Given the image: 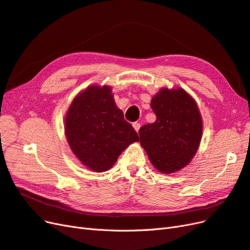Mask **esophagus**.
Returning <instances> with one entry per match:
<instances>
[{
  "label": "esophagus",
  "mask_w": 250,
  "mask_h": 250,
  "mask_svg": "<svg viewBox=\"0 0 250 250\" xmlns=\"http://www.w3.org/2000/svg\"><path fill=\"white\" fill-rule=\"evenodd\" d=\"M133 127L135 128V131L138 133V131H139V128H140V124L139 123H134L133 124Z\"/></svg>",
  "instance_id": "1"
}]
</instances>
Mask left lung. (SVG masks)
I'll return each mask as SVG.
<instances>
[{
  "instance_id": "1",
  "label": "left lung",
  "mask_w": 250,
  "mask_h": 250,
  "mask_svg": "<svg viewBox=\"0 0 250 250\" xmlns=\"http://www.w3.org/2000/svg\"><path fill=\"white\" fill-rule=\"evenodd\" d=\"M150 107L155 123L140 127L141 146L161 173L170 174L187 166L199 147L203 118L195 100L183 88H161Z\"/></svg>"
}]
</instances>
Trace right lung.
I'll list each match as a JSON object with an SVG mask.
<instances>
[{
    "label": "right lung",
    "mask_w": 250,
    "mask_h": 250,
    "mask_svg": "<svg viewBox=\"0 0 250 250\" xmlns=\"http://www.w3.org/2000/svg\"><path fill=\"white\" fill-rule=\"evenodd\" d=\"M64 131L72 154L94 172L109 170L139 140L108 85H90L76 95L64 118Z\"/></svg>",
    "instance_id": "right-lung-1"
}]
</instances>
